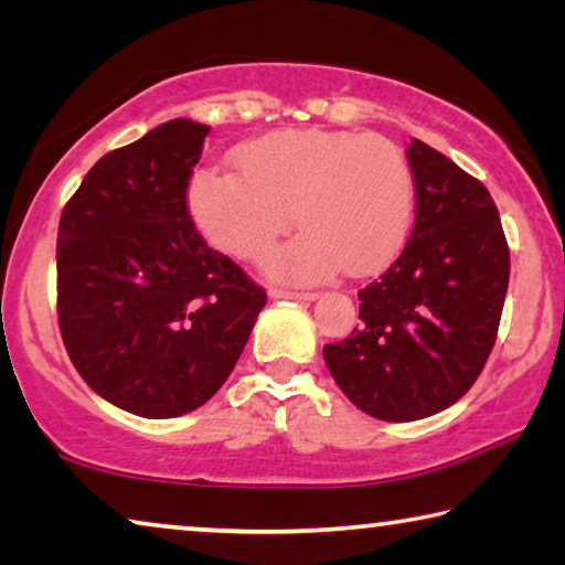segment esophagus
I'll list each match as a JSON object with an SVG mask.
<instances>
[{
    "label": "esophagus",
    "instance_id": "1",
    "mask_svg": "<svg viewBox=\"0 0 565 565\" xmlns=\"http://www.w3.org/2000/svg\"><path fill=\"white\" fill-rule=\"evenodd\" d=\"M271 299H296V301H317L319 294L313 291H289V289H269Z\"/></svg>",
    "mask_w": 565,
    "mask_h": 565
}]
</instances>
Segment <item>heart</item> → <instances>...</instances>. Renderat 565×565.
<instances>
[{"label":"heart","instance_id":"obj_1","mask_svg":"<svg viewBox=\"0 0 565 565\" xmlns=\"http://www.w3.org/2000/svg\"><path fill=\"white\" fill-rule=\"evenodd\" d=\"M234 167L236 174L196 171L186 194L191 218L238 262L259 259L296 218L303 232L264 262L274 279L376 274L396 259L414 224V174L381 134L271 131L238 147Z\"/></svg>","mask_w":565,"mask_h":565}]
</instances>
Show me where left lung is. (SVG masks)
Here are the masks:
<instances>
[{
    "label": "left lung",
    "mask_w": 565,
    "mask_h": 565,
    "mask_svg": "<svg viewBox=\"0 0 565 565\" xmlns=\"http://www.w3.org/2000/svg\"><path fill=\"white\" fill-rule=\"evenodd\" d=\"M416 224L398 259L359 291L361 329L323 347L333 381L363 414L418 420L456 404L493 349L511 256L481 181L411 139Z\"/></svg>",
    "instance_id": "obj_1"
}]
</instances>
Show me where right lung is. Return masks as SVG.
I'll list each match as a JSON object with an SVG mask.
<instances>
[{
	"instance_id": "obj_1",
	"label": "right lung",
	"mask_w": 565,
	"mask_h": 565,
	"mask_svg": "<svg viewBox=\"0 0 565 565\" xmlns=\"http://www.w3.org/2000/svg\"><path fill=\"white\" fill-rule=\"evenodd\" d=\"M206 124L171 119L104 154L66 202L56 309L66 353L141 418L204 406L232 374L266 294L209 248L186 212Z\"/></svg>"
}]
</instances>
